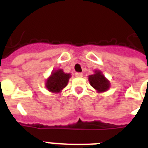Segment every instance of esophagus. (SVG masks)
Here are the masks:
<instances>
[{
    "label": "esophagus",
    "instance_id": "obj_1",
    "mask_svg": "<svg viewBox=\"0 0 148 148\" xmlns=\"http://www.w3.org/2000/svg\"><path fill=\"white\" fill-rule=\"evenodd\" d=\"M75 76H76L77 77H83V74H82V73H76V74H75Z\"/></svg>",
    "mask_w": 148,
    "mask_h": 148
}]
</instances>
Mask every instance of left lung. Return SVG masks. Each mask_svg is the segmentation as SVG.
<instances>
[{"mask_svg": "<svg viewBox=\"0 0 148 148\" xmlns=\"http://www.w3.org/2000/svg\"><path fill=\"white\" fill-rule=\"evenodd\" d=\"M88 80L90 85L98 93L107 91L110 88V81L100 71H95V74L89 76Z\"/></svg>", "mask_w": 148, "mask_h": 148, "instance_id": "obj_1", "label": "left lung"}]
</instances>
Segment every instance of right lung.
<instances>
[{
  "label": "right lung",
  "instance_id": "1",
  "mask_svg": "<svg viewBox=\"0 0 148 148\" xmlns=\"http://www.w3.org/2000/svg\"><path fill=\"white\" fill-rule=\"evenodd\" d=\"M71 74H66L62 69L53 71L46 81V88L53 93H59L67 85Z\"/></svg>",
  "mask_w": 148,
  "mask_h": 148
}]
</instances>
